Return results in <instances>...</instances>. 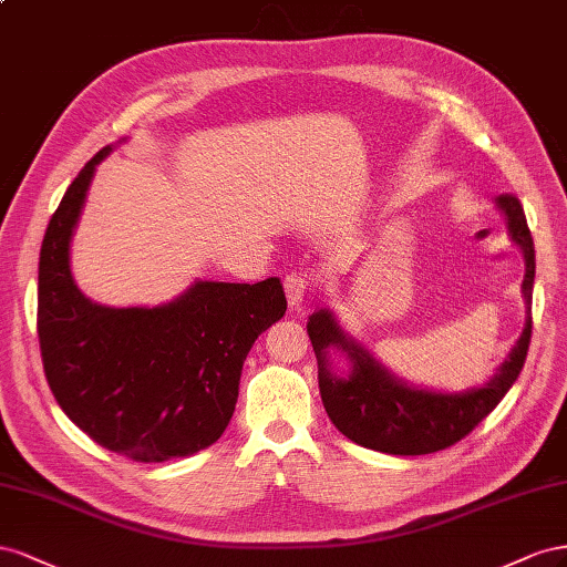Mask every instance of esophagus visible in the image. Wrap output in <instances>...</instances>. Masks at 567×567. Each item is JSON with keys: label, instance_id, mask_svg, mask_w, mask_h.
<instances>
[{"label": "esophagus", "instance_id": "1", "mask_svg": "<svg viewBox=\"0 0 567 567\" xmlns=\"http://www.w3.org/2000/svg\"><path fill=\"white\" fill-rule=\"evenodd\" d=\"M311 292V278L303 272H289L285 278V295L289 306H299L303 297Z\"/></svg>", "mask_w": 567, "mask_h": 567}]
</instances>
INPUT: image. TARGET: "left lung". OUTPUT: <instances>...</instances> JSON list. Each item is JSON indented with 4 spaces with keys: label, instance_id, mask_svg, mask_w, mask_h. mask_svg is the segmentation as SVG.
Listing matches in <instances>:
<instances>
[{
    "label": "left lung",
    "instance_id": "1",
    "mask_svg": "<svg viewBox=\"0 0 567 567\" xmlns=\"http://www.w3.org/2000/svg\"><path fill=\"white\" fill-rule=\"evenodd\" d=\"M498 208L508 216V228L515 245L525 251L523 295L527 301V322L508 359L496 375L475 390L463 394H436L401 384L373 361L353 339L337 328L330 311H318L309 318V337L318 359V386L334 427L351 442L365 449L394 456H423L454 446L487 417L498 401L506 396L520 375L532 339V285H535V241H532L527 218L515 194H501ZM328 346L350 353L352 373L337 379L327 370Z\"/></svg>",
    "mask_w": 567,
    "mask_h": 567
}]
</instances>
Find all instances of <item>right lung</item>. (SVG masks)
I'll list each match as a JSON object with an SVG mask.
<instances>
[{"instance_id": "right-lung-1", "label": "right lung", "mask_w": 567, "mask_h": 567, "mask_svg": "<svg viewBox=\"0 0 567 567\" xmlns=\"http://www.w3.org/2000/svg\"><path fill=\"white\" fill-rule=\"evenodd\" d=\"M96 152L54 212L40 249L38 337L59 406L92 440L137 463L192 456L220 440L256 337L287 311L278 278L194 282L154 309L85 299L69 266L71 235Z\"/></svg>"}]
</instances>
